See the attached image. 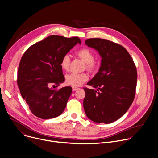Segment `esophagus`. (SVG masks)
<instances>
[{
    "mask_svg": "<svg viewBox=\"0 0 158 158\" xmlns=\"http://www.w3.org/2000/svg\"><path fill=\"white\" fill-rule=\"evenodd\" d=\"M79 88L78 87H73V91H75V90H78Z\"/></svg>",
    "mask_w": 158,
    "mask_h": 158,
    "instance_id": "esophagus-1",
    "label": "esophagus"
}]
</instances>
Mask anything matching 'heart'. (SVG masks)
<instances>
[{"label":"heart","mask_w":158,"mask_h":158,"mask_svg":"<svg viewBox=\"0 0 158 158\" xmlns=\"http://www.w3.org/2000/svg\"><path fill=\"white\" fill-rule=\"evenodd\" d=\"M76 56L81 60L85 63V68L90 73H94L97 68V63L94 60V53L87 48H83L77 51L76 53ZM71 59L69 55H64L61 61L60 66L63 70L68 71L69 69ZM89 79V76L87 73H70L66 76V84L73 87L81 85L83 83L87 81Z\"/></svg>","instance_id":"heart-1"}]
</instances>
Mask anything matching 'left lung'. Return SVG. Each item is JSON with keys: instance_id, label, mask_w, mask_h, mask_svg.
<instances>
[{"instance_id": "1", "label": "left lung", "mask_w": 158, "mask_h": 158, "mask_svg": "<svg viewBox=\"0 0 158 158\" xmlns=\"http://www.w3.org/2000/svg\"><path fill=\"white\" fill-rule=\"evenodd\" d=\"M85 44L102 57L99 71L84 87V109L87 117L100 123H110L122 117L132 104L136 92L137 71L127 50L122 45L101 38H89Z\"/></svg>"}]
</instances>
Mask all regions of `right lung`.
<instances>
[{
	"mask_svg": "<svg viewBox=\"0 0 158 158\" xmlns=\"http://www.w3.org/2000/svg\"><path fill=\"white\" fill-rule=\"evenodd\" d=\"M77 43L79 37L51 35L29 47L22 56L17 72V84L31 113L41 119L60 116L71 94V87L59 90L64 81L60 61Z\"/></svg>",
	"mask_w": 158,
	"mask_h": 158,
	"instance_id": "right-lung-1",
	"label": "right lung"
}]
</instances>
